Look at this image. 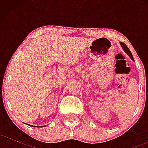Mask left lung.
<instances>
[{"mask_svg":"<svg viewBox=\"0 0 148 148\" xmlns=\"http://www.w3.org/2000/svg\"><path fill=\"white\" fill-rule=\"evenodd\" d=\"M120 45H121V47H123V50L125 51V52H126V53L127 54V55L129 56L130 57V58L132 59V60H133L134 58H133V56H132V52L130 51V49H129L128 47H127V45H125V43H123V42H120Z\"/></svg>","mask_w":148,"mask_h":148,"instance_id":"8db88e82","label":"left lung"}]
</instances>
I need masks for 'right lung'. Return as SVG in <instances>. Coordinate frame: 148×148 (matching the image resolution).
Instances as JSON below:
<instances>
[{
	"label": "right lung",
	"mask_w": 148,
	"mask_h": 148,
	"mask_svg": "<svg viewBox=\"0 0 148 148\" xmlns=\"http://www.w3.org/2000/svg\"><path fill=\"white\" fill-rule=\"evenodd\" d=\"M30 125V126H33V125ZM36 127H38V126H36ZM45 127V126H40V127Z\"/></svg>",
	"instance_id": "add662e5"
}]
</instances>
